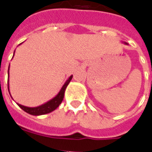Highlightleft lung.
<instances>
[{
	"label": "left lung",
	"instance_id": "obj_1",
	"mask_svg": "<svg viewBox=\"0 0 152 152\" xmlns=\"http://www.w3.org/2000/svg\"><path fill=\"white\" fill-rule=\"evenodd\" d=\"M124 43H125V45H129V44H128V43H127V42H124Z\"/></svg>",
	"mask_w": 152,
	"mask_h": 152
}]
</instances>
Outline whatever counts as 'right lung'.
Wrapping results in <instances>:
<instances>
[{
    "label": "right lung",
    "instance_id": "add662e5",
    "mask_svg": "<svg viewBox=\"0 0 152 152\" xmlns=\"http://www.w3.org/2000/svg\"><path fill=\"white\" fill-rule=\"evenodd\" d=\"M14 53H15V51H14ZM13 56H14V54H13ZM8 77H9V68H8ZM72 78V76H69V78L65 81V83H64V85L62 86L61 89L60 90L58 94H57L54 98H53L52 99L48 101L47 102H46V103L42 104V105H41V106H36V107H27V106H23V105H20V104L19 103H17V105L20 106V108L22 109L23 110H24L25 112H27V113L31 114V115L39 116V115H42V114H46V113H50V112L53 111L54 110H56V109L59 106L60 104L61 103L62 100H63V99H64L65 89H66L67 86L69 85V82L71 81ZM8 91H9L8 80ZM9 94H10V92H9Z\"/></svg>",
    "mask_w": 152,
    "mask_h": 152
}]
</instances>
